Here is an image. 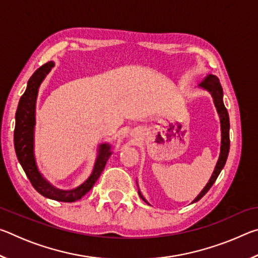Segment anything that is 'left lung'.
<instances>
[{
	"label": "left lung",
	"mask_w": 258,
	"mask_h": 258,
	"mask_svg": "<svg viewBox=\"0 0 258 258\" xmlns=\"http://www.w3.org/2000/svg\"><path fill=\"white\" fill-rule=\"evenodd\" d=\"M199 89H203L205 91L212 95L214 104H215L216 111L220 116V123H221V149H220V156H218L217 163L215 168H214V172L212 174L211 178L207 182V184L205 185L204 189L200 191V194L194 199V203H197L198 200L202 199L205 195L207 194V191L211 189L212 185L215 183L217 176L220 175V173L222 169H223L224 165L226 163V159H228V155H229V150H230V119H229V113L226 108L224 106L223 102V89H222L221 83L218 81V78L215 75H212V74H208L207 77L205 78V81H203L200 84L198 85ZM139 187V186H138ZM139 195L140 197L142 198V200L149 205V203L147 202L146 198L143 197L141 191L139 189Z\"/></svg>",
	"instance_id": "left-lung-1"
}]
</instances>
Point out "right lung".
Wrapping results in <instances>:
<instances>
[{
    "label": "right lung",
    "mask_w": 258,
    "mask_h": 258,
    "mask_svg": "<svg viewBox=\"0 0 258 258\" xmlns=\"http://www.w3.org/2000/svg\"><path fill=\"white\" fill-rule=\"evenodd\" d=\"M54 67L53 61L43 64L29 78L25 93L21 95L16 112L15 127V150L21 167L29 178L30 183L38 194L56 202L74 203L80 200L83 196L92 189L94 183L101 175L109 157L111 156V146L109 143H101L98 147L97 158L91 175L81 185L72 190H62L54 186L42 175L37 167L35 158V125H36V100L38 90L47 74Z\"/></svg>",
    "instance_id": "obj_1"
}]
</instances>
